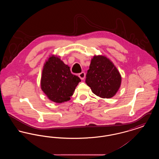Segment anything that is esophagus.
I'll list each match as a JSON object with an SVG mask.
<instances>
[{
	"instance_id": "obj_1",
	"label": "esophagus",
	"mask_w": 159,
	"mask_h": 159,
	"mask_svg": "<svg viewBox=\"0 0 159 159\" xmlns=\"http://www.w3.org/2000/svg\"><path fill=\"white\" fill-rule=\"evenodd\" d=\"M79 77L80 78L81 80H83L85 77V73L84 72H81L79 74Z\"/></svg>"
}]
</instances>
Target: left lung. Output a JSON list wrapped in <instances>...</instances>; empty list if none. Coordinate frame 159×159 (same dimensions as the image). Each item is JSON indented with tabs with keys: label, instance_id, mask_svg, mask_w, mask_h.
<instances>
[{
	"label": "left lung",
	"instance_id": "1",
	"mask_svg": "<svg viewBox=\"0 0 159 159\" xmlns=\"http://www.w3.org/2000/svg\"><path fill=\"white\" fill-rule=\"evenodd\" d=\"M121 83V75L113 62L104 55H94L86 79L92 92L101 98H110L119 91Z\"/></svg>",
	"mask_w": 159,
	"mask_h": 159
}]
</instances>
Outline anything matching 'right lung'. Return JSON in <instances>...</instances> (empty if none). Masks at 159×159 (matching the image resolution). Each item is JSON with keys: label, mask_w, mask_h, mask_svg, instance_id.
Returning a JSON list of instances; mask_svg holds the SVG:
<instances>
[{"label": "right lung", "mask_w": 159, "mask_h": 159, "mask_svg": "<svg viewBox=\"0 0 159 159\" xmlns=\"http://www.w3.org/2000/svg\"><path fill=\"white\" fill-rule=\"evenodd\" d=\"M80 81L78 76L71 73L70 67L60 56L51 55L43 67L40 88L48 98L60 104L70 99Z\"/></svg>", "instance_id": "add662e5"}]
</instances>
